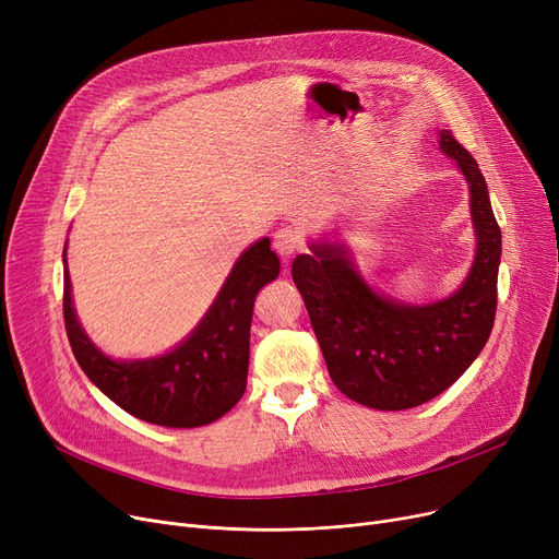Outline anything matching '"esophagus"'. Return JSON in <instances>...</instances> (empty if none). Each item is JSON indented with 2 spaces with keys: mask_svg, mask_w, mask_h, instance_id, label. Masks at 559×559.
<instances>
[{
  "mask_svg": "<svg viewBox=\"0 0 559 559\" xmlns=\"http://www.w3.org/2000/svg\"><path fill=\"white\" fill-rule=\"evenodd\" d=\"M304 247V235L292 228V226H285V228H278L276 235H274V249L281 258H292L297 251H301Z\"/></svg>",
  "mask_w": 559,
  "mask_h": 559,
  "instance_id": "obj_1",
  "label": "esophagus"
}]
</instances>
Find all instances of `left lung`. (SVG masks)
Returning <instances> with one entry per match:
<instances>
[{"label":"left lung","mask_w":559,"mask_h":559,"mask_svg":"<svg viewBox=\"0 0 559 559\" xmlns=\"http://www.w3.org/2000/svg\"><path fill=\"white\" fill-rule=\"evenodd\" d=\"M439 150L457 163L472 194L476 258L449 299L409 306L371 289L340 242L310 245L292 262L329 373L342 394L373 409L417 407L472 367L496 317L501 228L478 163L451 131Z\"/></svg>","instance_id":"obj_1"}]
</instances>
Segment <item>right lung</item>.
Segmentation results:
<instances>
[{
  "label": "right lung",
  "instance_id": "right-lung-1",
  "mask_svg": "<svg viewBox=\"0 0 559 559\" xmlns=\"http://www.w3.org/2000/svg\"><path fill=\"white\" fill-rule=\"evenodd\" d=\"M66 262V253H63ZM281 272L270 238L251 245L222 285L199 326L169 354L150 360H112L87 340L72 306L63 267V317L83 373L129 415L167 428H197L224 417L247 390L249 331L262 285Z\"/></svg>",
  "mask_w": 559,
  "mask_h": 559
}]
</instances>
